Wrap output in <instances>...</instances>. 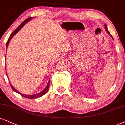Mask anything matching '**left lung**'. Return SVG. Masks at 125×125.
I'll return each mask as SVG.
<instances>
[{
  "instance_id": "obj_1",
  "label": "left lung",
  "mask_w": 125,
  "mask_h": 125,
  "mask_svg": "<svg viewBox=\"0 0 125 125\" xmlns=\"http://www.w3.org/2000/svg\"><path fill=\"white\" fill-rule=\"evenodd\" d=\"M105 30H106V31H107V33H108V34H109V35H110V36L112 37V39H113V37H112V35L110 34V32H109V31H108V28H107V25H106V24H105Z\"/></svg>"
}]
</instances>
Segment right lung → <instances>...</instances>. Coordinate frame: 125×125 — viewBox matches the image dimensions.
Here are the masks:
<instances>
[{
    "label": "right lung",
    "instance_id": "obj_1",
    "mask_svg": "<svg viewBox=\"0 0 125 125\" xmlns=\"http://www.w3.org/2000/svg\"><path fill=\"white\" fill-rule=\"evenodd\" d=\"M32 17H29V18H27V19H26L25 20H24V21H23V22L21 23V24H20V25L18 26V27L17 28L15 29L14 31L13 32V33H12L11 34L10 37H9L8 41H7V43H6V47H7V46H8V44L9 43V42H10V40L11 39V38H13V37L14 36V35L16 34L17 33V32H18L20 30H21V28L23 27V26L25 25L26 23L28 22V21H30V20H31L32 19ZM10 84L11 87L12 89H13V90L14 91V92H17V93H18V94H19L21 95V96L24 97H25V98L32 99V98H38V97H40L42 96V95H43L44 94H45V93H46V92H47V91L48 90V89H49V85H50V80H49V82H48V83H47V86H46V87L42 91V92H40V93L36 94H34V95H25V94H21V93H20L19 92H18V91L16 89H15L14 87L13 86L11 85V84L10 83Z\"/></svg>",
    "mask_w": 125,
    "mask_h": 125
}]
</instances>
